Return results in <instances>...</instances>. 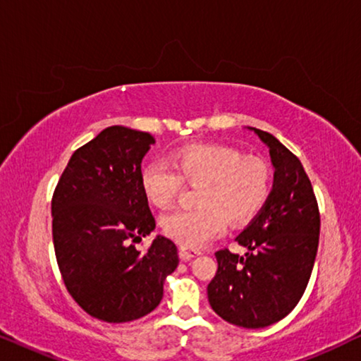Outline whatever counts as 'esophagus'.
I'll return each instance as SVG.
<instances>
[{
  "mask_svg": "<svg viewBox=\"0 0 361 361\" xmlns=\"http://www.w3.org/2000/svg\"><path fill=\"white\" fill-rule=\"evenodd\" d=\"M199 255H202L200 250H190V248H187V246H180L179 248V256L184 261L195 258V256H199Z\"/></svg>",
  "mask_w": 361,
  "mask_h": 361,
  "instance_id": "esophagus-1",
  "label": "esophagus"
}]
</instances>
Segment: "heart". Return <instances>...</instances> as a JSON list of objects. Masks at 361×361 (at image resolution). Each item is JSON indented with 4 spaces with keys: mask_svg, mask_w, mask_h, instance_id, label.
<instances>
[{
    "mask_svg": "<svg viewBox=\"0 0 361 361\" xmlns=\"http://www.w3.org/2000/svg\"><path fill=\"white\" fill-rule=\"evenodd\" d=\"M141 167L140 184L147 200L166 207L176 199L182 182L199 185L195 209H174L162 215V231L177 243L199 248L230 225H241L258 214L271 192L269 166L258 157L216 145H192L174 151L169 159Z\"/></svg>",
    "mask_w": 361,
    "mask_h": 361,
    "instance_id": "1",
    "label": "heart"
}]
</instances>
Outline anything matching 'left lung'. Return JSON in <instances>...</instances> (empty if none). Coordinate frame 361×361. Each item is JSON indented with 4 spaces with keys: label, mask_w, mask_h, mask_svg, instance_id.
I'll return each mask as SVG.
<instances>
[{
    "label": "left lung",
    "mask_w": 361,
    "mask_h": 361,
    "mask_svg": "<svg viewBox=\"0 0 361 361\" xmlns=\"http://www.w3.org/2000/svg\"><path fill=\"white\" fill-rule=\"evenodd\" d=\"M268 146L273 190L259 214L236 236L245 256L216 251L207 294L226 322L263 329L284 319L302 298L319 246L320 214L302 164L269 133L250 128Z\"/></svg>",
    "instance_id": "left-lung-1"
}]
</instances>
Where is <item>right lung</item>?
Masks as SVG:
<instances>
[{
  "mask_svg": "<svg viewBox=\"0 0 361 361\" xmlns=\"http://www.w3.org/2000/svg\"><path fill=\"white\" fill-rule=\"evenodd\" d=\"M149 133L110 126L73 152L52 195V238L63 284L103 322L145 317L159 305L179 264L177 246L157 235L146 253L135 243L156 228L141 189Z\"/></svg>",
  "mask_w": 361,
  "mask_h": 361,
  "instance_id": "obj_1",
  "label": "right lung"
}]
</instances>
